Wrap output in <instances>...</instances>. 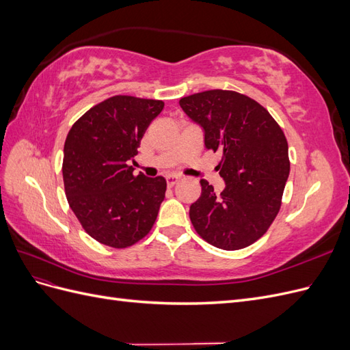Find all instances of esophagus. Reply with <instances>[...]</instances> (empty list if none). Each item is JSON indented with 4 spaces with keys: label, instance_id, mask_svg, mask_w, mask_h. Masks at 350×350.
<instances>
[{
    "label": "esophagus",
    "instance_id": "1",
    "mask_svg": "<svg viewBox=\"0 0 350 350\" xmlns=\"http://www.w3.org/2000/svg\"><path fill=\"white\" fill-rule=\"evenodd\" d=\"M179 179H181V178L176 176V175H167V176H166V183H167L169 187H174L175 184H178Z\"/></svg>",
    "mask_w": 350,
    "mask_h": 350
}]
</instances>
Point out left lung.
<instances>
[{"instance_id":"8db88e82","label":"left lung","mask_w":350,"mask_h":350,"mask_svg":"<svg viewBox=\"0 0 350 350\" xmlns=\"http://www.w3.org/2000/svg\"><path fill=\"white\" fill-rule=\"evenodd\" d=\"M179 105L204 130L206 149L221 154L216 169L226 184L216 194L201 179L191 224L216 248H245L266 234L280 210L291 171L286 137L266 108L234 90L194 93Z\"/></svg>"}]
</instances>
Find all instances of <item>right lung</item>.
I'll return each instance as SVG.
<instances>
[{
	"instance_id": "right-lung-1",
	"label": "right lung",
	"mask_w": 350,
	"mask_h": 350,
	"mask_svg": "<svg viewBox=\"0 0 350 350\" xmlns=\"http://www.w3.org/2000/svg\"><path fill=\"white\" fill-rule=\"evenodd\" d=\"M163 107L162 100L118 94L94 105L68 131L62 161L66 196L83 229L103 245L131 247L154 225L165 178L134 175L129 162Z\"/></svg>"
}]
</instances>
